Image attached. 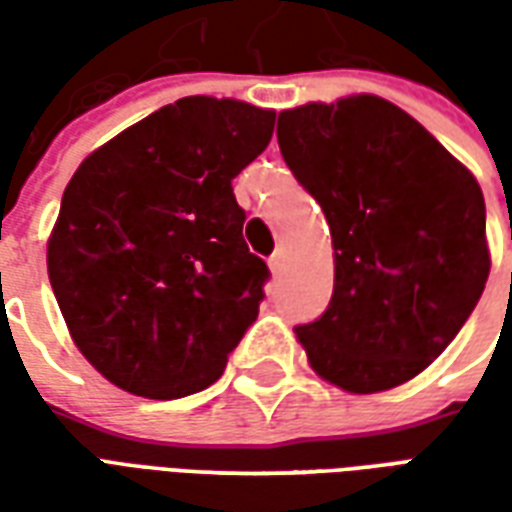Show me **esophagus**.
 Wrapping results in <instances>:
<instances>
[{"label": "esophagus", "mask_w": 512, "mask_h": 512, "mask_svg": "<svg viewBox=\"0 0 512 512\" xmlns=\"http://www.w3.org/2000/svg\"><path fill=\"white\" fill-rule=\"evenodd\" d=\"M285 266H288V252H285V246H279L277 252L271 255V260H268V268H271L274 274H282Z\"/></svg>", "instance_id": "34e87169"}]
</instances>
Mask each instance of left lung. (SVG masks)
I'll return each mask as SVG.
<instances>
[{
	"label": "left lung",
	"instance_id": "obj_1",
	"mask_svg": "<svg viewBox=\"0 0 512 512\" xmlns=\"http://www.w3.org/2000/svg\"><path fill=\"white\" fill-rule=\"evenodd\" d=\"M277 139L321 202L334 246L329 310L296 329L307 362L351 395L406 384L483 296L491 252L480 183L378 95L285 109Z\"/></svg>",
	"mask_w": 512,
	"mask_h": 512
}]
</instances>
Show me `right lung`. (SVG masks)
<instances>
[{
	"label": "right lung",
	"instance_id": "1",
	"mask_svg": "<svg viewBox=\"0 0 512 512\" xmlns=\"http://www.w3.org/2000/svg\"><path fill=\"white\" fill-rule=\"evenodd\" d=\"M274 109L189 95L93 150L46 249L76 348L120 389L175 400L211 386L268 279L233 178L271 142Z\"/></svg>",
	"mask_w": 512,
	"mask_h": 512
}]
</instances>
